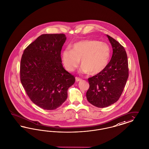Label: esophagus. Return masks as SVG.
<instances>
[{
	"label": "esophagus",
	"mask_w": 149,
	"mask_h": 149,
	"mask_svg": "<svg viewBox=\"0 0 149 149\" xmlns=\"http://www.w3.org/2000/svg\"><path fill=\"white\" fill-rule=\"evenodd\" d=\"M82 79H81V78H79L78 77H76V82H79V81H81Z\"/></svg>",
	"instance_id": "1"
}]
</instances>
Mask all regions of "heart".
Wrapping results in <instances>:
<instances>
[{"mask_svg":"<svg viewBox=\"0 0 149 149\" xmlns=\"http://www.w3.org/2000/svg\"><path fill=\"white\" fill-rule=\"evenodd\" d=\"M111 49L106 43L86 39L72 45L71 49L62 53V61L65 69L73 71L81 59V71L97 74L104 71L110 62Z\"/></svg>","mask_w":149,"mask_h":149,"instance_id":"1","label":"heart"}]
</instances>
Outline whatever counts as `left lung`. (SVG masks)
Instances as JSON below:
<instances>
[{"mask_svg": "<svg viewBox=\"0 0 149 149\" xmlns=\"http://www.w3.org/2000/svg\"><path fill=\"white\" fill-rule=\"evenodd\" d=\"M113 53L109 65L103 71L88 79V101L93 106L104 108L115 103L121 96L129 77L128 60L123 46L106 35Z\"/></svg>", "mask_w": 149, "mask_h": 149, "instance_id": "obj_1", "label": "left lung"}]
</instances>
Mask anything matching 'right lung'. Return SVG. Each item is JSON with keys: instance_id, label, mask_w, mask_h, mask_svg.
I'll return each instance as SVG.
<instances>
[{"instance_id": "obj_1", "label": "right lung", "mask_w": 149, "mask_h": 149, "mask_svg": "<svg viewBox=\"0 0 149 149\" xmlns=\"http://www.w3.org/2000/svg\"><path fill=\"white\" fill-rule=\"evenodd\" d=\"M64 34L38 37L23 52L20 61V81L34 104L44 110L57 109L67 98L75 77L65 70L61 51Z\"/></svg>"}]
</instances>
